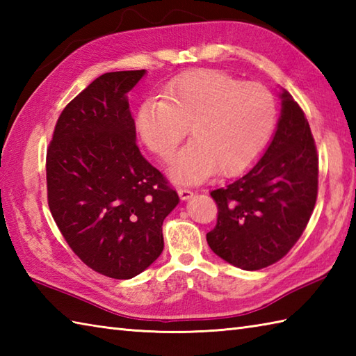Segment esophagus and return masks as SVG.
Returning a JSON list of instances; mask_svg holds the SVG:
<instances>
[{
    "instance_id": "esophagus-1",
    "label": "esophagus",
    "mask_w": 356,
    "mask_h": 356,
    "mask_svg": "<svg viewBox=\"0 0 356 356\" xmlns=\"http://www.w3.org/2000/svg\"><path fill=\"white\" fill-rule=\"evenodd\" d=\"M177 193H179V197L182 200H190L194 195V193L190 191V190H186V188H179Z\"/></svg>"
}]
</instances>
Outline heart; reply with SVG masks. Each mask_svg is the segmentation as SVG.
<instances>
[{"mask_svg": "<svg viewBox=\"0 0 356 356\" xmlns=\"http://www.w3.org/2000/svg\"><path fill=\"white\" fill-rule=\"evenodd\" d=\"M277 105L268 88L220 70H197L171 81L163 97H149L136 115L142 142L170 162L190 130L193 140L170 166L176 182L195 184L217 171H246L274 133Z\"/></svg>", "mask_w": 356, "mask_h": 356, "instance_id": "1", "label": "heart"}]
</instances>
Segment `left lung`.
<instances>
[{"instance_id": "obj_1", "label": "left lung", "mask_w": 356, "mask_h": 356, "mask_svg": "<svg viewBox=\"0 0 356 356\" xmlns=\"http://www.w3.org/2000/svg\"><path fill=\"white\" fill-rule=\"evenodd\" d=\"M275 133L243 176L211 191L217 225L213 252L232 266L257 270L278 261L303 234L318 191V157L307 119L282 88Z\"/></svg>"}]
</instances>
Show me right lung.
<instances>
[{
	"label": "right lung",
	"mask_w": 356,
	"mask_h": 356,
	"mask_svg": "<svg viewBox=\"0 0 356 356\" xmlns=\"http://www.w3.org/2000/svg\"><path fill=\"white\" fill-rule=\"evenodd\" d=\"M147 70L104 73L67 105L47 149L49 208L72 251L118 280L163 251L179 195L136 145L128 92Z\"/></svg>",
	"instance_id": "1"
}]
</instances>
